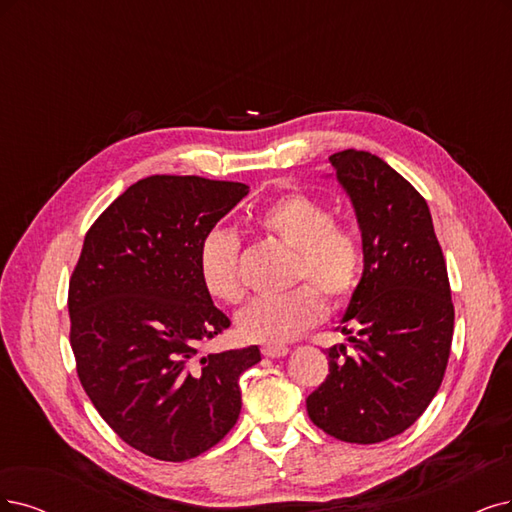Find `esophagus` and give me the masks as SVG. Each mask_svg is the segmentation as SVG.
<instances>
[{"instance_id":"1","label":"esophagus","mask_w":512,"mask_h":512,"mask_svg":"<svg viewBox=\"0 0 512 512\" xmlns=\"http://www.w3.org/2000/svg\"><path fill=\"white\" fill-rule=\"evenodd\" d=\"M261 352H263V356L280 358V356H287L289 354V348L287 346H263Z\"/></svg>"}]
</instances>
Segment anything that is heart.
<instances>
[{"label":"heart","instance_id":"b5f03b06","mask_svg":"<svg viewBox=\"0 0 512 512\" xmlns=\"http://www.w3.org/2000/svg\"><path fill=\"white\" fill-rule=\"evenodd\" d=\"M259 232L295 249L293 274L304 282L287 293L251 299L238 314V331L257 344H287L314 327L327 312L323 291L333 304H344L361 285L365 272L363 238L350 225L337 223L320 200L293 192L276 198L253 215ZM204 289L225 304L244 295L240 280V240L230 230H211L198 253Z\"/></svg>","mask_w":512,"mask_h":512}]
</instances>
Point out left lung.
<instances>
[{
  "mask_svg": "<svg viewBox=\"0 0 512 512\" xmlns=\"http://www.w3.org/2000/svg\"><path fill=\"white\" fill-rule=\"evenodd\" d=\"M329 162L361 225L365 272L342 318L354 352L329 350L327 380L306 407L331 437L369 445L405 432L437 394L451 352V289L418 189L369 151L344 149Z\"/></svg>",
  "mask_w": 512,
  "mask_h": 512,
  "instance_id": "left-lung-1",
  "label": "left lung"
}]
</instances>
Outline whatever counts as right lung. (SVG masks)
Returning <instances> with one entry per match:
<instances>
[{"label": "right lung", "mask_w": 512, "mask_h": 512, "mask_svg": "<svg viewBox=\"0 0 512 512\" xmlns=\"http://www.w3.org/2000/svg\"><path fill=\"white\" fill-rule=\"evenodd\" d=\"M249 194L234 181L154 175L130 185L86 232L69 280V342L92 405L149 458L192 460L240 415L257 346L208 352L230 327L202 285L204 236Z\"/></svg>", "instance_id": "obj_1"}]
</instances>
